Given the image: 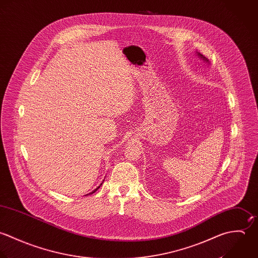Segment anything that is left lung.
I'll return each mask as SVG.
<instances>
[{"label":"left lung","mask_w":258,"mask_h":258,"mask_svg":"<svg viewBox=\"0 0 258 258\" xmlns=\"http://www.w3.org/2000/svg\"><path fill=\"white\" fill-rule=\"evenodd\" d=\"M197 54L199 55V57L202 59V60H204L206 63H207V64H209V60L206 58V56L204 55V54H202L201 52H197Z\"/></svg>","instance_id":"obj_1"}]
</instances>
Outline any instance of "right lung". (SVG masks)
<instances>
[{
    "mask_svg": "<svg viewBox=\"0 0 258 258\" xmlns=\"http://www.w3.org/2000/svg\"><path fill=\"white\" fill-rule=\"evenodd\" d=\"M103 181H104V179H103ZM103 182H102V183H101V184H100V185H99V186H98V187H97V188H96V189H94V190H93V191H92V192H90V194H88V195H86V196H90V195H93V194H95V192H96V191H97V190H98V189H99V188H100V187H101V186H102V184H103Z\"/></svg>",
    "mask_w": 258,
    "mask_h": 258,
    "instance_id": "right-lung-1",
    "label": "right lung"
}]
</instances>
